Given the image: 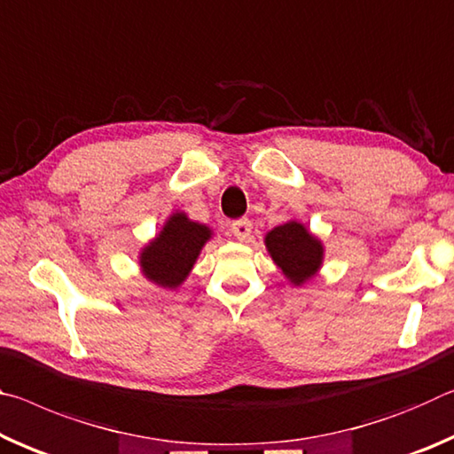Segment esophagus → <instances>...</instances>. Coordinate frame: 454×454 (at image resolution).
Instances as JSON below:
<instances>
[{
  "label": "esophagus",
  "instance_id": "esophagus-1",
  "mask_svg": "<svg viewBox=\"0 0 454 454\" xmlns=\"http://www.w3.org/2000/svg\"><path fill=\"white\" fill-rule=\"evenodd\" d=\"M231 231L239 241H245L251 233V221L249 219H237L231 223Z\"/></svg>",
  "mask_w": 454,
  "mask_h": 454
}]
</instances>
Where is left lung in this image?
Masks as SVG:
<instances>
[{
    "instance_id": "1",
    "label": "left lung",
    "mask_w": 454,
    "mask_h": 454,
    "mask_svg": "<svg viewBox=\"0 0 454 454\" xmlns=\"http://www.w3.org/2000/svg\"><path fill=\"white\" fill-rule=\"evenodd\" d=\"M265 245L273 262L295 286L309 279L322 265V243L297 221H287L267 233Z\"/></svg>"
}]
</instances>
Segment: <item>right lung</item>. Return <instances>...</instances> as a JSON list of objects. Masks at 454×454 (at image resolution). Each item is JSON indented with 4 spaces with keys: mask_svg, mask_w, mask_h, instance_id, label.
Returning a JSON list of instances; mask_svg holds the SVG:
<instances>
[{
    "mask_svg": "<svg viewBox=\"0 0 454 454\" xmlns=\"http://www.w3.org/2000/svg\"><path fill=\"white\" fill-rule=\"evenodd\" d=\"M211 229L191 221L184 213L170 215L157 239L140 254L145 276L160 287L175 289L189 276Z\"/></svg>",
    "mask_w": 454,
    "mask_h": 454,
    "instance_id": "add662e5",
    "label": "right lung"
}]
</instances>
